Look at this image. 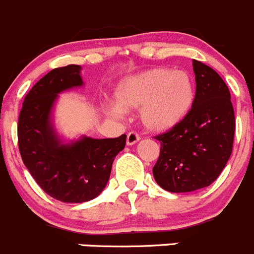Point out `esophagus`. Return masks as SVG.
I'll list each match as a JSON object with an SVG mask.
<instances>
[{"mask_svg":"<svg viewBox=\"0 0 254 254\" xmlns=\"http://www.w3.org/2000/svg\"><path fill=\"white\" fill-rule=\"evenodd\" d=\"M140 140V136L135 131H131L127 134V145H135Z\"/></svg>","mask_w":254,"mask_h":254,"instance_id":"esophagus-1","label":"esophagus"}]
</instances>
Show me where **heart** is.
<instances>
[{
	"mask_svg": "<svg viewBox=\"0 0 254 254\" xmlns=\"http://www.w3.org/2000/svg\"><path fill=\"white\" fill-rule=\"evenodd\" d=\"M195 87L189 73L167 68H150L125 77L114 92L109 113L120 117L123 112L140 109L141 124L147 130L162 132L178 125L190 112Z\"/></svg>",
	"mask_w": 254,
	"mask_h": 254,
	"instance_id": "heart-1",
	"label": "heart"
}]
</instances>
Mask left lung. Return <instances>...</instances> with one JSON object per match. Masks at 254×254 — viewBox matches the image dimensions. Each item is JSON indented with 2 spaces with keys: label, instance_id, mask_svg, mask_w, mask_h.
I'll list each match as a JSON object with an SVG mask.
<instances>
[{
  "label": "left lung",
  "instance_id": "8db88e82",
  "mask_svg": "<svg viewBox=\"0 0 254 254\" xmlns=\"http://www.w3.org/2000/svg\"><path fill=\"white\" fill-rule=\"evenodd\" d=\"M195 98L186 118L155 139L161 151L153 177L171 193L209 187L226 166L232 152L235 112L229 87L216 71L193 60Z\"/></svg>",
  "mask_w": 254,
  "mask_h": 254
}]
</instances>
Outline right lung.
<instances>
[{"label":"right lung","instance_id":"1","mask_svg":"<svg viewBox=\"0 0 254 254\" xmlns=\"http://www.w3.org/2000/svg\"><path fill=\"white\" fill-rule=\"evenodd\" d=\"M83 84L81 66L51 70L25 96L18 118V146L23 163L40 188L64 203H84L103 191L115 156L124 150L127 135L115 139L82 136L63 142L53 125L58 94Z\"/></svg>","mask_w":254,"mask_h":254}]
</instances>
